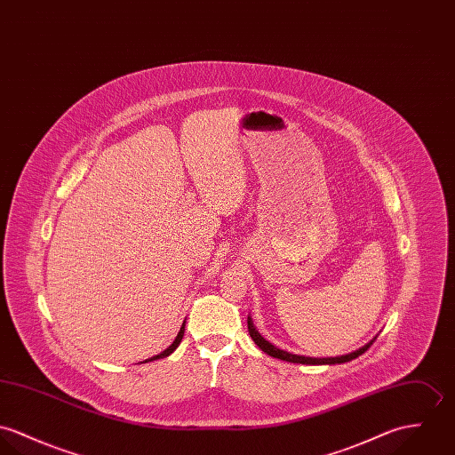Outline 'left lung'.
Masks as SVG:
<instances>
[{
    "label": "left lung",
    "instance_id": "obj_1",
    "mask_svg": "<svg viewBox=\"0 0 455 455\" xmlns=\"http://www.w3.org/2000/svg\"><path fill=\"white\" fill-rule=\"evenodd\" d=\"M248 331L251 335L254 344L263 351V353L272 355V357H277V359H283V361H290V363H300V364H337V363H347L351 359H355L357 355L368 351L370 346L373 344V340L370 344H366L364 347H361L359 351H354L351 354H346V355H340V357H305V355H297V354L286 353V351H281L277 349L275 346H272L270 342H267L252 326L251 317H248Z\"/></svg>",
    "mask_w": 455,
    "mask_h": 455
}]
</instances>
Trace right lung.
<instances>
[{
	"label": "right lung",
	"instance_id": "obj_1",
	"mask_svg": "<svg viewBox=\"0 0 455 455\" xmlns=\"http://www.w3.org/2000/svg\"><path fill=\"white\" fill-rule=\"evenodd\" d=\"M183 333H185V323H183V326H181V330H180V333H178V337L174 339V342L164 351V353L156 354V355H153L150 359H147V361H153V359H160V357H165V355H169L171 353H174L176 351V347L180 346V342H181V339H183ZM145 361V363H147Z\"/></svg>",
	"mask_w": 455,
	"mask_h": 455
}]
</instances>
